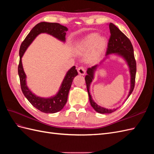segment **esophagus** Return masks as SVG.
<instances>
[{
	"label": "esophagus",
	"instance_id": "obj_1",
	"mask_svg": "<svg viewBox=\"0 0 154 154\" xmlns=\"http://www.w3.org/2000/svg\"><path fill=\"white\" fill-rule=\"evenodd\" d=\"M78 73L81 74V75H84L85 73V69L84 67L80 66L78 68Z\"/></svg>",
	"mask_w": 154,
	"mask_h": 154
}]
</instances>
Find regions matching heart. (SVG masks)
Segmentation results:
<instances>
[{"mask_svg": "<svg viewBox=\"0 0 154 154\" xmlns=\"http://www.w3.org/2000/svg\"><path fill=\"white\" fill-rule=\"evenodd\" d=\"M106 45L105 39L103 37H98L97 33H91L87 35L78 44L77 50L80 53H85L92 51L88 57L90 61H94L103 52Z\"/></svg>", "mask_w": 154, "mask_h": 154, "instance_id": "1", "label": "heart"}]
</instances>
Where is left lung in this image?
<instances>
[{"label":"left lung","mask_w":154,"mask_h":154,"mask_svg":"<svg viewBox=\"0 0 154 154\" xmlns=\"http://www.w3.org/2000/svg\"><path fill=\"white\" fill-rule=\"evenodd\" d=\"M110 32V36L108 42L106 55L110 53H118L121 54L125 59L127 60L130 67V72L131 74V87L129 92L128 97L132 94L135 87L136 82V61L134 57V48L131 42L128 37L123 32L121 31L117 27L112 23L109 24ZM96 66H93L91 68H88L87 70V75H86L85 80L87 85V89L88 91L89 101L91 106L96 112L100 114H109L115 111L116 109H106L103 107L97 105L95 102L92 100L91 95L89 92V87L92 81L94 76V72L96 69Z\"/></svg>","instance_id":"obj_1"}]
</instances>
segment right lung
<instances>
[{
    "label": "right lung",
    "mask_w": 154,
    "mask_h": 154,
    "mask_svg": "<svg viewBox=\"0 0 154 154\" xmlns=\"http://www.w3.org/2000/svg\"><path fill=\"white\" fill-rule=\"evenodd\" d=\"M67 30L66 27L60 25L58 23L40 22L36 24L31 30L29 33L27 35L24 40L22 42L20 48V60L18 66V73L20 78L22 91L32 106L44 113L57 112L61 110L65 105L66 104L68 94L70 88H71L72 80L75 76L78 75V72L76 69H75L76 67L73 66L67 72L58 94L53 97L45 99L36 96L27 87L26 83V74L23 70L21 58L27 47L35 38V37L40 33L47 32L60 40L65 41Z\"/></svg>",
    "instance_id": "right-lung-1"
}]
</instances>
